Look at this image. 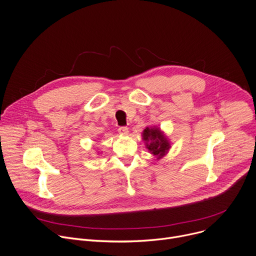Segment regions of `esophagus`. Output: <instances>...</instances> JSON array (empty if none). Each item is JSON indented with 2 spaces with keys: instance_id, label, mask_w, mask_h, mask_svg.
<instances>
[{
  "instance_id": "34e87169",
  "label": "esophagus",
  "mask_w": 256,
  "mask_h": 256,
  "mask_svg": "<svg viewBox=\"0 0 256 256\" xmlns=\"http://www.w3.org/2000/svg\"><path fill=\"white\" fill-rule=\"evenodd\" d=\"M118 132L122 134H126L128 132V128L126 126H120L118 128Z\"/></svg>"
}]
</instances>
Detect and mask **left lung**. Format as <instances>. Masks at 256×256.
I'll return each instance as SVG.
<instances>
[{"mask_svg":"<svg viewBox=\"0 0 256 256\" xmlns=\"http://www.w3.org/2000/svg\"><path fill=\"white\" fill-rule=\"evenodd\" d=\"M143 140L147 142L146 144L149 151L158 156V158L164 156L170 147L166 138L162 134L159 128H145L143 132Z\"/></svg>","mask_w":256,"mask_h":256,"instance_id":"obj_1","label":"left lung"}]
</instances>
